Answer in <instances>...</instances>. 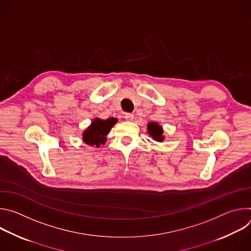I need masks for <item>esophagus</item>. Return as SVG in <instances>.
Here are the masks:
<instances>
[{"instance_id":"34e87169","label":"esophagus","mask_w":251,"mask_h":251,"mask_svg":"<svg viewBox=\"0 0 251 251\" xmlns=\"http://www.w3.org/2000/svg\"><path fill=\"white\" fill-rule=\"evenodd\" d=\"M125 119H126V121L131 122V121H133V119H134V115H133L132 113H126V114H125Z\"/></svg>"}]
</instances>
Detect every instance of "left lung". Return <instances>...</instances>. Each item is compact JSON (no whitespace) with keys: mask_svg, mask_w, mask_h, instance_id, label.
<instances>
[{"mask_svg":"<svg viewBox=\"0 0 251 251\" xmlns=\"http://www.w3.org/2000/svg\"><path fill=\"white\" fill-rule=\"evenodd\" d=\"M147 133L150 135V137H152L153 140L157 142H163L165 140L163 127L157 122H149L147 124Z\"/></svg>","mask_w":251,"mask_h":251,"instance_id":"8db88e82","label":"left lung"}]
</instances>
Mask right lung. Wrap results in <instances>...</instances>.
<instances>
[{
    "label": "right lung",
    "mask_w": 251,
    "mask_h": 251,
    "mask_svg": "<svg viewBox=\"0 0 251 251\" xmlns=\"http://www.w3.org/2000/svg\"><path fill=\"white\" fill-rule=\"evenodd\" d=\"M117 119L110 117L108 119L95 118L91 121V124L83 131L82 141L89 146H95L99 148L104 145L107 140V135L109 134L112 127L117 123Z\"/></svg>",
    "instance_id": "right-lung-1"
}]
</instances>
